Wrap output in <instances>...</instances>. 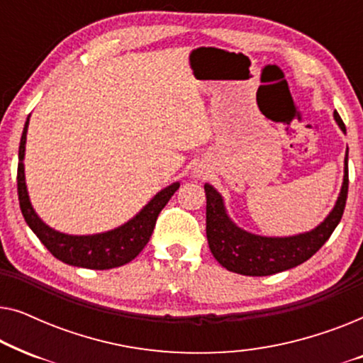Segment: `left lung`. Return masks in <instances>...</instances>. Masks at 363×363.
I'll return each mask as SVG.
<instances>
[{"instance_id":"left-lung-1","label":"left lung","mask_w":363,"mask_h":363,"mask_svg":"<svg viewBox=\"0 0 363 363\" xmlns=\"http://www.w3.org/2000/svg\"><path fill=\"white\" fill-rule=\"evenodd\" d=\"M334 117L342 132L345 125L340 116ZM206 193V238L211 255L228 271L242 276H271L302 264L324 246L339 225L349 193V148L344 162V183L334 210L312 231L287 238L257 236L238 228L228 216L220 193L205 183Z\"/></svg>"}]
</instances>
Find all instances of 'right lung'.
<instances>
[{
	"instance_id": "1",
	"label": "right lung",
	"mask_w": 363,
	"mask_h": 363,
	"mask_svg": "<svg viewBox=\"0 0 363 363\" xmlns=\"http://www.w3.org/2000/svg\"><path fill=\"white\" fill-rule=\"evenodd\" d=\"M29 125V117L24 123L21 142H19V155H18V198L19 208L26 220L28 226L31 228L39 241L48 247L54 257L66 264L87 267V269H112L127 264L135 259L143 247L150 240L153 228H155L157 218L167 205L168 200L173 196L180 183L163 188L158 191L150 201L143 206V210L133 216L125 225L116 228L107 233H99V235L89 236H72L64 235L46 223L36 215L34 208L29 201L26 180H24V145H26V132Z\"/></svg>"
}]
</instances>
